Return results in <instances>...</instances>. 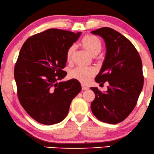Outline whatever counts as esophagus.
<instances>
[{
	"instance_id": "esophagus-1",
	"label": "esophagus",
	"mask_w": 154,
	"mask_h": 154,
	"mask_svg": "<svg viewBox=\"0 0 154 154\" xmlns=\"http://www.w3.org/2000/svg\"><path fill=\"white\" fill-rule=\"evenodd\" d=\"M82 90H87V89H88V87L85 85H84V84H82Z\"/></svg>"
}]
</instances>
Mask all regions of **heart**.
Returning <instances> with one entry per match:
<instances>
[{"mask_svg": "<svg viewBox=\"0 0 154 154\" xmlns=\"http://www.w3.org/2000/svg\"><path fill=\"white\" fill-rule=\"evenodd\" d=\"M82 45L84 49L93 56L98 55L101 50V41L96 36L87 35L82 39ZM75 51V45H71L67 50L66 58L68 61H71ZM96 74V70L94 68L77 67L71 71L70 76L72 79H77L83 84H87L91 78Z\"/></svg>", "mask_w": 154, "mask_h": 154, "instance_id": "obj_1", "label": "heart"}]
</instances>
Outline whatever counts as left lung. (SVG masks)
<instances>
[{
    "mask_svg": "<svg viewBox=\"0 0 154 154\" xmlns=\"http://www.w3.org/2000/svg\"><path fill=\"white\" fill-rule=\"evenodd\" d=\"M104 39L106 55L96 82H108L105 93L91 87L95 99L91 109L98 120L116 124L131 113L141 93L144 76L139 53L128 39L115 30L103 27L91 31Z\"/></svg>",
    "mask_w": 154,
    "mask_h": 154,
    "instance_id": "left-lung-1",
    "label": "left lung"
}]
</instances>
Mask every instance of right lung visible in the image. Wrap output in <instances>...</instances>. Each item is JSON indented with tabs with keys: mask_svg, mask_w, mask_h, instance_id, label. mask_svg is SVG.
<instances>
[{
	"mask_svg": "<svg viewBox=\"0 0 154 154\" xmlns=\"http://www.w3.org/2000/svg\"><path fill=\"white\" fill-rule=\"evenodd\" d=\"M81 33L48 29L30 37L21 47L14 72L17 96L23 109L38 123L62 121L81 91L77 79L58 82L67 75L63 70L67 50Z\"/></svg>",
	"mask_w": 154,
	"mask_h": 154,
	"instance_id": "obj_1",
	"label": "right lung"
}]
</instances>
